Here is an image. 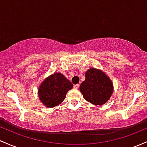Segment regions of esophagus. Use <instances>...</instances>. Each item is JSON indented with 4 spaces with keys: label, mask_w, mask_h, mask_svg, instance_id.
Returning a JSON list of instances; mask_svg holds the SVG:
<instances>
[{
    "label": "esophagus",
    "mask_w": 147,
    "mask_h": 147,
    "mask_svg": "<svg viewBox=\"0 0 147 147\" xmlns=\"http://www.w3.org/2000/svg\"><path fill=\"white\" fill-rule=\"evenodd\" d=\"M78 87H79V85H78V84H77V85H74V88L76 89V90H77V89H78Z\"/></svg>",
    "instance_id": "34e87169"
}]
</instances>
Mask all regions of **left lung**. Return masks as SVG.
I'll use <instances>...</instances> for the list:
<instances>
[{"label": "left lung", "mask_w": 147, "mask_h": 147, "mask_svg": "<svg viewBox=\"0 0 147 147\" xmlns=\"http://www.w3.org/2000/svg\"><path fill=\"white\" fill-rule=\"evenodd\" d=\"M80 91L87 101L92 104L101 105L111 96L113 85L103 71L91 68L85 74V80L80 84Z\"/></svg>", "instance_id": "left-lung-1"}]
</instances>
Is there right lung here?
<instances>
[{"label":"right lung","instance_id":"right-lung-1","mask_svg":"<svg viewBox=\"0 0 147 147\" xmlns=\"http://www.w3.org/2000/svg\"><path fill=\"white\" fill-rule=\"evenodd\" d=\"M73 87L72 83L63 74L55 73L42 82L38 90L41 101L48 108H53L63 101L69 90Z\"/></svg>","mask_w":147,"mask_h":147}]
</instances>
